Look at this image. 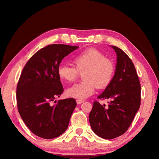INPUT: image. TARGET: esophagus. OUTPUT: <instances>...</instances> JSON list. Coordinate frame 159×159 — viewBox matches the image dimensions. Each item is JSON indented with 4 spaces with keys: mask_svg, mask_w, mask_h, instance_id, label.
Here are the masks:
<instances>
[{
    "mask_svg": "<svg viewBox=\"0 0 159 159\" xmlns=\"http://www.w3.org/2000/svg\"><path fill=\"white\" fill-rule=\"evenodd\" d=\"M76 101H77V104H82L83 102H84V101H82V100H80V99H77V100H76Z\"/></svg>",
    "mask_w": 159,
    "mask_h": 159,
    "instance_id": "1",
    "label": "esophagus"
}]
</instances>
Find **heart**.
<instances>
[{
	"mask_svg": "<svg viewBox=\"0 0 159 159\" xmlns=\"http://www.w3.org/2000/svg\"><path fill=\"white\" fill-rule=\"evenodd\" d=\"M74 66L61 64L58 75L65 82H73L82 73L84 79L66 90L68 97L86 98L92 95L95 89H104L110 85L115 73V66L110 58L95 48H88L78 54L73 59Z\"/></svg>",
	"mask_w": 159,
	"mask_h": 159,
	"instance_id": "1",
	"label": "heart"
}]
</instances>
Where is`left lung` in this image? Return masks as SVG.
<instances>
[{"label": "left lung", "instance_id": "left-lung-1", "mask_svg": "<svg viewBox=\"0 0 159 159\" xmlns=\"http://www.w3.org/2000/svg\"><path fill=\"white\" fill-rule=\"evenodd\" d=\"M117 55L112 81L97 98L110 99L106 106L95 101L89 115L91 127L96 135L113 139L126 132L140 106V84L135 66L128 55L111 46Z\"/></svg>", "mask_w": 159, "mask_h": 159}]
</instances>
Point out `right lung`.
Masks as SVG:
<instances>
[{"label":"right lung","mask_w":159,"mask_h":159,"mask_svg":"<svg viewBox=\"0 0 159 159\" xmlns=\"http://www.w3.org/2000/svg\"><path fill=\"white\" fill-rule=\"evenodd\" d=\"M79 46L51 44L40 49L24 66L16 86V103L22 119L37 136L52 139L68 128L77 106L75 98L52 102L63 93L58 68L63 58Z\"/></svg>","instance_id":"obj_1"}]
</instances>
